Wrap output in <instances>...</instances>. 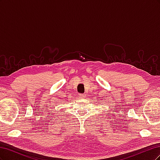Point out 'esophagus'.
I'll return each mask as SVG.
<instances>
[{
  "label": "esophagus",
  "mask_w": 160,
  "mask_h": 160,
  "mask_svg": "<svg viewBox=\"0 0 160 160\" xmlns=\"http://www.w3.org/2000/svg\"><path fill=\"white\" fill-rule=\"evenodd\" d=\"M79 97L82 99H84L86 98V95L85 94H79Z\"/></svg>",
  "instance_id": "34e87169"
}]
</instances>
